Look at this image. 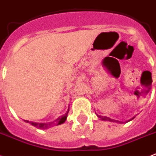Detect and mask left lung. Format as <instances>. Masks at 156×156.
Segmentation results:
<instances>
[{"label":"left lung","instance_id":"1","mask_svg":"<svg viewBox=\"0 0 156 156\" xmlns=\"http://www.w3.org/2000/svg\"><path fill=\"white\" fill-rule=\"evenodd\" d=\"M97 115V116L99 117V118H100L102 121H111V122H116V123H125V122H123V121H116V120H114V119H112L110 118V117H108V116H100V115H98V114H96ZM134 118V116H133V118H131L130 120H129L128 121H132L133 119ZM128 121H126V122H128Z\"/></svg>","mask_w":156,"mask_h":156}]
</instances>
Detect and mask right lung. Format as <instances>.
<instances>
[{"mask_svg": "<svg viewBox=\"0 0 156 156\" xmlns=\"http://www.w3.org/2000/svg\"><path fill=\"white\" fill-rule=\"evenodd\" d=\"M69 107L68 111L66 112V113L65 114V115L61 116V117H58V118L56 119V121H55V122H56V124L57 125V126H58V125H61V124H63L64 122L66 121V119H67V115H68V112H69ZM24 121L27 122V123L28 122H30V123L33 126L37 127V128H39V129H45L49 128V127H51V126H52V124L54 123V121H52V122H48V123H36V122L26 121V120H24Z\"/></svg>", "mask_w": 156, "mask_h": 156, "instance_id": "1", "label": "right lung"}]
</instances>
